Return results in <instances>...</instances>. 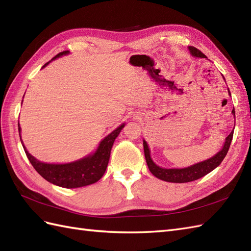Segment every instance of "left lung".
<instances>
[{
	"mask_svg": "<svg viewBox=\"0 0 251 251\" xmlns=\"http://www.w3.org/2000/svg\"><path fill=\"white\" fill-rule=\"evenodd\" d=\"M189 50L194 57H201V58H204L205 57L204 54H202L201 50L194 47H189ZM205 58H207V57H205ZM228 92L230 94L229 89H228ZM232 113L235 117L234 109L232 110ZM232 138H233V131H231L229 136L226 138V142L224 143L222 151H218L215 156H213L208 160H204V161H202V162L196 163L194 165L189 166V168H184V169L160 168V166H158L151 160L149 145H147L146 141L143 140L145 160H146L147 166H149L150 171L151 172V174L153 176H156L157 178L161 179V180L168 181V182H175V183H184V182L194 181V180H197V179L209 174L210 172L216 169L217 166L222 163L224 158L226 157L227 152L229 151V147L231 144V141H232Z\"/></svg>",
	"mask_w": 251,
	"mask_h": 251,
	"instance_id": "8db88e82",
	"label": "left lung"
}]
</instances>
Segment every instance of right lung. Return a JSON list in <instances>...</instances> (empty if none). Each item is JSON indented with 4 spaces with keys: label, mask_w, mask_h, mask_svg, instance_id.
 Returning <instances> with one entry per match:
<instances>
[{
    "label": "right lung",
    "mask_w": 251,
    "mask_h": 251,
    "mask_svg": "<svg viewBox=\"0 0 251 251\" xmlns=\"http://www.w3.org/2000/svg\"><path fill=\"white\" fill-rule=\"evenodd\" d=\"M69 53V50H64V52L57 54L53 59L58 58V57L62 55H67ZM47 64H49V62L44 64L43 67H46ZM125 123L119 126L117 129L113 130L110 134H108V136L100 143L98 150H96L92 155H89L88 157H85L71 163L50 164L38 161V160L31 156L26 151V149H25V146L22 142V139L21 143L23 145V149L25 151V153H26L29 162L46 180L61 188H80L99 181L102 177V175L105 174L109 162V158H110V151L112 149L113 142L115 138L120 134L121 130L123 129ZM20 131L21 127L19 125V134H20Z\"/></svg>",
    "instance_id": "right-lung-1"
}]
</instances>
